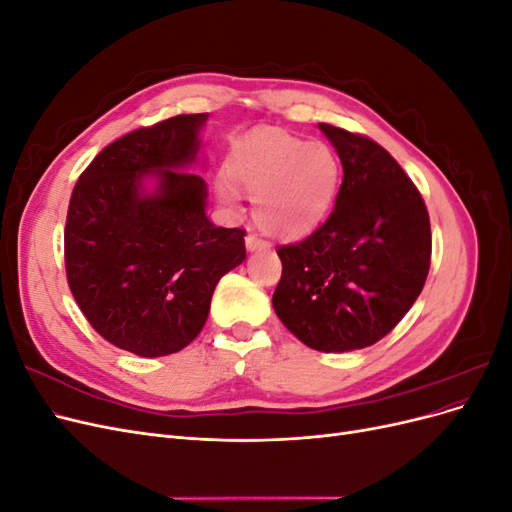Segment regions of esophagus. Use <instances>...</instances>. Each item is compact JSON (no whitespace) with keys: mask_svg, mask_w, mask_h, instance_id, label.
Segmentation results:
<instances>
[{"mask_svg":"<svg viewBox=\"0 0 512 512\" xmlns=\"http://www.w3.org/2000/svg\"><path fill=\"white\" fill-rule=\"evenodd\" d=\"M245 245L250 252H260V250H269V241L262 239L256 232H250V235L245 237Z\"/></svg>","mask_w":512,"mask_h":512,"instance_id":"34e87169","label":"esophagus"}]
</instances>
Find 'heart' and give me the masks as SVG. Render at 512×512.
<instances>
[{
    "label": "heart",
    "mask_w": 512,
    "mask_h": 512,
    "mask_svg": "<svg viewBox=\"0 0 512 512\" xmlns=\"http://www.w3.org/2000/svg\"><path fill=\"white\" fill-rule=\"evenodd\" d=\"M228 175L256 194V222L269 235L297 239L312 232L333 205L342 164L320 141L286 132H260L228 158ZM224 198L237 192L224 185Z\"/></svg>",
    "instance_id": "heart-1"
}]
</instances>
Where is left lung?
<instances>
[{
	"mask_svg": "<svg viewBox=\"0 0 512 512\" xmlns=\"http://www.w3.org/2000/svg\"><path fill=\"white\" fill-rule=\"evenodd\" d=\"M344 166L335 207L312 235L277 247L273 309L309 348L346 352L389 335L421 294L431 260L421 192L369 136L320 123Z\"/></svg>",
	"mask_w": 512,
	"mask_h": 512,
	"instance_id": "left-lung-1",
	"label": "left lung"
}]
</instances>
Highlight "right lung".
<instances>
[{
  "instance_id": "add662e5",
  "label": "right lung",
  "mask_w": 512,
  "mask_h": 512,
  "mask_svg": "<svg viewBox=\"0 0 512 512\" xmlns=\"http://www.w3.org/2000/svg\"><path fill=\"white\" fill-rule=\"evenodd\" d=\"M207 113L177 115L104 147L76 181L64 230L68 286L106 342L179 352L203 331L220 277L245 260V230L213 226L207 188L185 170ZM156 176V195L142 179Z\"/></svg>"
}]
</instances>
